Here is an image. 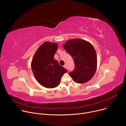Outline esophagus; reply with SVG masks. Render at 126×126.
<instances>
[{
    "mask_svg": "<svg viewBox=\"0 0 126 126\" xmlns=\"http://www.w3.org/2000/svg\"><path fill=\"white\" fill-rule=\"evenodd\" d=\"M63 67H64L65 68H66V69L67 68V67H66V65H64L63 66Z\"/></svg>",
    "mask_w": 126,
    "mask_h": 126,
    "instance_id": "obj_1",
    "label": "esophagus"
}]
</instances>
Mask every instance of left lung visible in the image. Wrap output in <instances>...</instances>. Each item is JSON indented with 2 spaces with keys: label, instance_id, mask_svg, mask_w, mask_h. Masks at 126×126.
<instances>
[{
  "label": "left lung",
  "instance_id": "1",
  "mask_svg": "<svg viewBox=\"0 0 126 126\" xmlns=\"http://www.w3.org/2000/svg\"><path fill=\"white\" fill-rule=\"evenodd\" d=\"M66 51L72 57L75 69L69 75L77 83H85L94 75L97 67V54L91 43L83 39H70L63 44Z\"/></svg>",
  "mask_w": 126,
  "mask_h": 126
}]
</instances>
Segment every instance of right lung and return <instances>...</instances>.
I'll return each mask as SVG.
<instances>
[{
	"instance_id": "obj_1",
	"label": "right lung",
	"mask_w": 126,
	"mask_h": 126,
	"mask_svg": "<svg viewBox=\"0 0 126 126\" xmlns=\"http://www.w3.org/2000/svg\"><path fill=\"white\" fill-rule=\"evenodd\" d=\"M58 45L56 43L45 42L35 53L31 61V69L34 77L42 86L54 88L60 83L61 78L67 70L54 59Z\"/></svg>"
}]
</instances>
